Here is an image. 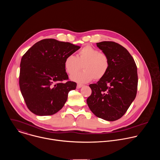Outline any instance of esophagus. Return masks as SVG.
Here are the masks:
<instances>
[{
  "mask_svg": "<svg viewBox=\"0 0 160 160\" xmlns=\"http://www.w3.org/2000/svg\"><path fill=\"white\" fill-rule=\"evenodd\" d=\"M83 86V85H82V84H80V83H78V84H77V87L78 88H81V87H82Z\"/></svg>",
  "mask_w": 160,
  "mask_h": 160,
  "instance_id": "obj_1",
  "label": "esophagus"
}]
</instances>
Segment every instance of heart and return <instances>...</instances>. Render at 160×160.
<instances>
[{"label": "heart", "instance_id": "heart-1", "mask_svg": "<svg viewBox=\"0 0 160 160\" xmlns=\"http://www.w3.org/2000/svg\"><path fill=\"white\" fill-rule=\"evenodd\" d=\"M84 70L76 74L82 68ZM66 72L71 76L72 80L78 83H87L94 78L99 80L108 73L110 62L108 55L91 46H85L77 54L68 56L64 60Z\"/></svg>", "mask_w": 160, "mask_h": 160}]
</instances>
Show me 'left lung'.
<instances>
[{
    "mask_svg": "<svg viewBox=\"0 0 160 160\" xmlns=\"http://www.w3.org/2000/svg\"><path fill=\"white\" fill-rule=\"evenodd\" d=\"M96 44L108 55L110 66L104 78L89 85L92 94L87 103L98 118L115 121L125 115L136 97L138 68L128 51L118 43L104 41Z\"/></svg>",
    "mask_w": 160,
    "mask_h": 160,
    "instance_id": "1",
    "label": "left lung"
}]
</instances>
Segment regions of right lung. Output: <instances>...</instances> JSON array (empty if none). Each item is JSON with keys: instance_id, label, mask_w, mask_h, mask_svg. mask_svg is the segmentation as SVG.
I'll return each mask as SVG.
<instances>
[{"instance_id": "right-lung-1", "label": "right lung", "mask_w": 160, "mask_h": 160, "mask_svg": "<svg viewBox=\"0 0 160 160\" xmlns=\"http://www.w3.org/2000/svg\"><path fill=\"white\" fill-rule=\"evenodd\" d=\"M80 48L70 42L47 38L35 43L22 56L19 83L31 112L49 116L64 106L68 93L77 87L75 82L68 80L64 60Z\"/></svg>"}]
</instances>
